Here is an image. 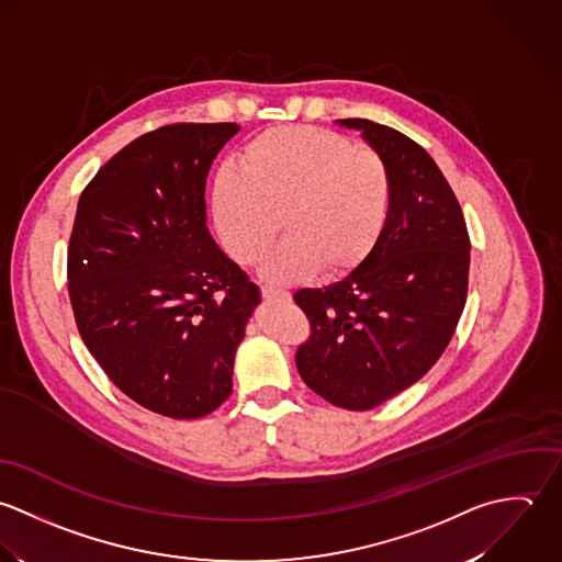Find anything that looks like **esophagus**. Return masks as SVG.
Masks as SVG:
<instances>
[{"instance_id":"34e87169","label":"esophagus","mask_w":562,"mask_h":562,"mask_svg":"<svg viewBox=\"0 0 562 562\" xmlns=\"http://www.w3.org/2000/svg\"><path fill=\"white\" fill-rule=\"evenodd\" d=\"M260 293L267 302L269 300H291V295L286 291H280V289H273V286H260Z\"/></svg>"}]
</instances>
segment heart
Segmentation results:
<instances>
[{
  "instance_id": "heart-1",
  "label": "heart",
  "mask_w": 562,
  "mask_h": 562,
  "mask_svg": "<svg viewBox=\"0 0 562 562\" xmlns=\"http://www.w3.org/2000/svg\"><path fill=\"white\" fill-rule=\"evenodd\" d=\"M393 206V182L378 151L335 130L280 125L251 138L238 173L224 169L213 187V213L225 251L256 265L282 220L286 238L265 265L273 282L313 271L342 278L378 247Z\"/></svg>"
}]
</instances>
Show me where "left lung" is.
Here are the masks:
<instances>
[{
  "instance_id": "left-lung-1",
  "label": "left lung",
  "mask_w": 562,
  "mask_h": 562,
  "mask_svg": "<svg viewBox=\"0 0 562 562\" xmlns=\"http://www.w3.org/2000/svg\"><path fill=\"white\" fill-rule=\"evenodd\" d=\"M337 123L382 156L393 206L356 271L293 295L313 330L295 362L330 404L369 411L424 378L446 351L467 302L471 245L460 204L422 145L369 119Z\"/></svg>"
}]
</instances>
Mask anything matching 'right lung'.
I'll list each match as a JSON object with an SVG mask.
<instances>
[{
  "label": "right lung",
  "instance_id": "obj_1",
  "mask_svg": "<svg viewBox=\"0 0 562 562\" xmlns=\"http://www.w3.org/2000/svg\"><path fill=\"white\" fill-rule=\"evenodd\" d=\"M236 123H178L125 145L78 202L69 297L80 337L143 408L198 419L232 393L260 291L206 225V178Z\"/></svg>",
  "mask_w": 562,
  "mask_h": 562
}]
</instances>
